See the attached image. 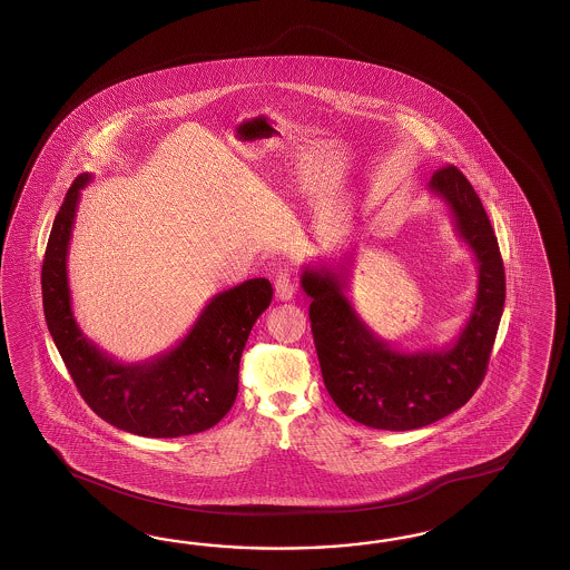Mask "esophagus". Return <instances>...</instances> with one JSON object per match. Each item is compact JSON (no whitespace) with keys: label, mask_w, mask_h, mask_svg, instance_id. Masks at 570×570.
<instances>
[{"label":"esophagus","mask_w":570,"mask_h":570,"mask_svg":"<svg viewBox=\"0 0 570 570\" xmlns=\"http://www.w3.org/2000/svg\"><path fill=\"white\" fill-rule=\"evenodd\" d=\"M274 291H276L277 301H291L294 294L293 279L288 274H279L274 282Z\"/></svg>","instance_id":"34e87169"}]
</instances>
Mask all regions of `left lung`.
I'll list each match as a JSON object with an SVG mask.
<instances>
[{
	"mask_svg": "<svg viewBox=\"0 0 570 570\" xmlns=\"http://www.w3.org/2000/svg\"><path fill=\"white\" fill-rule=\"evenodd\" d=\"M429 191L445 203L479 269L466 326L449 345L405 351L380 338L346 296L353 257L301 272L330 397L343 414L379 431L422 429L460 410L483 382L503 313V261L481 198L455 167L432 173Z\"/></svg>",
	"mask_w": 570,
	"mask_h": 570,
	"instance_id": "left-lung-1",
	"label": "left lung"
}]
</instances>
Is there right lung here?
<instances>
[{"label": "right lung", "instance_id": "right-lung-1", "mask_svg": "<svg viewBox=\"0 0 570 570\" xmlns=\"http://www.w3.org/2000/svg\"><path fill=\"white\" fill-rule=\"evenodd\" d=\"M89 181L91 175L83 173L67 191L41 267L43 313L53 345L81 397L108 424L153 439L207 431L236 401L242 351L274 288L265 277L246 279L215 294L169 351L138 363L115 360L87 338L70 303V236Z\"/></svg>", "mask_w": 570, "mask_h": 570}]
</instances>
